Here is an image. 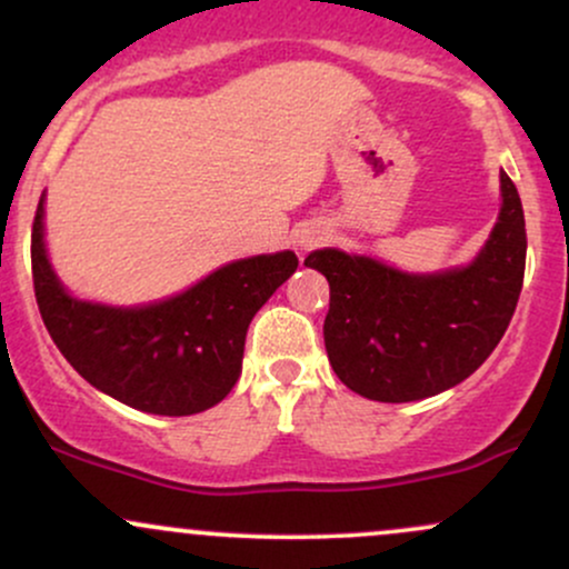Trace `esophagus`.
<instances>
[{
    "label": "esophagus",
    "mask_w": 569,
    "mask_h": 569,
    "mask_svg": "<svg viewBox=\"0 0 569 569\" xmlns=\"http://www.w3.org/2000/svg\"><path fill=\"white\" fill-rule=\"evenodd\" d=\"M323 240H326V232L321 230V227H307V230H302V234H299L297 243L302 248H312V246L323 243Z\"/></svg>",
    "instance_id": "esophagus-1"
}]
</instances>
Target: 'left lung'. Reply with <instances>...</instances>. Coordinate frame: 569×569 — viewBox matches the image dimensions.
Listing matches in <instances>:
<instances>
[{
    "mask_svg": "<svg viewBox=\"0 0 569 569\" xmlns=\"http://www.w3.org/2000/svg\"><path fill=\"white\" fill-rule=\"evenodd\" d=\"M500 192V217L468 267L411 276L337 248L305 259L329 280L326 352L350 390L385 403L420 401L460 385L498 348L527 259L525 211L506 171Z\"/></svg>",
    "mask_w": 569,
    "mask_h": 569,
    "instance_id": "1",
    "label": "left lung"
}]
</instances>
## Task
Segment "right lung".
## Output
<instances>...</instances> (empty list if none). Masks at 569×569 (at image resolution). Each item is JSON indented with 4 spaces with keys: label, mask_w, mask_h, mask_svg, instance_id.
<instances>
[{
    "label": "right lung",
    "mask_w": 569,
    "mask_h": 569,
    "mask_svg": "<svg viewBox=\"0 0 569 569\" xmlns=\"http://www.w3.org/2000/svg\"><path fill=\"white\" fill-rule=\"evenodd\" d=\"M44 194L31 230V276L42 321L63 358L101 393L184 417L211 409L238 382L251 318L297 270L293 251L219 267L192 289L143 307L74 299L44 251Z\"/></svg>",
    "instance_id": "add662e5"
}]
</instances>
